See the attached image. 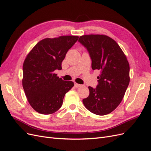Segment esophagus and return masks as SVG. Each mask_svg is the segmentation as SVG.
<instances>
[{
  "mask_svg": "<svg viewBox=\"0 0 151 151\" xmlns=\"http://www.w3.org/2000/svg\"><path fill=\"white\" fill-rule=\"evenodd\" d=\"M74 86L76 87V88H79V87H81V86H82V85L77 84V83H76V82H74Z\"/></svg>",
  "mask_w": 151,
  "mask_h": 151,
  "instance_id": "1",
  "label": "esophagus"
}]
</instances>
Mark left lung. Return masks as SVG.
<instances>
[{
	"label": "left lung",
	"instance_id": "left-lung-1",
	"mask_svg": "<svg viewBox=\"0 0 151 151\" xmlns=\"http://www.w3.org/2000/svg\"><path fill=\"white\" fill-rule=\"evenodd\" d=\"M79 42L88 50L93 70H100L98 85L96 89L88 87L89 95L83 104L96 115H107L124 97L130 83L129 63L118 44L106 35H83Z\"/></svg>",
	"mask_w": 151,
	"mask_h": 151
}]
</instances>
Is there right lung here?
I'll return each instance as SVG.
<instances>
[{
  "label": "right lung",
  "instance_id": "add662e5",
  "mask_svg": "<svg viewBox=\"0 0 151 151\" xmlns=\"http://www.w3.org/2000/svg\"><path fill=\"white\" fill-rule=\"evenodd\" d=\"M78 36L45 38L27 55L22 65V84L27 99L36 111L50 115L62 106L65 94L74 86L54 73L62 69L65 55Z\"/></svg>",
  "mask_w": 151,
  "mask_h": 151
}]
</instances>
